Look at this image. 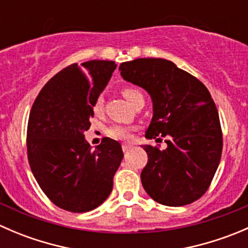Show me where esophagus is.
Instances as JSON below:
<instances>
[{
  "instance_id": "esophagus-1",
  "label": "esophagus",
  "mask_w": 248,
  "mask_h": 248,
  "mask_svg": "<svg viewBox=\"0 0 248 248\" xmlns=\"http://www.w3.org/2000/svg\"><path fill=\"white\" fill-rule=\"evenodd\" d=\"M129 149H132V145L131 144H124V145H122V150H124V152L128 151Z\"/></svg>"
}]
</instances>
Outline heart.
<instances>
[{
    "label": "heart",
    "instance_id": "obj_1",
    "mask_svg": "<svg viewBox=\"0 0 248 248\" xmlns=\"http://www.w3.org/2000/svg\"><path fill=\"white\" fill-rule=\"evenodd\" d=\"M122 94H124V98L129 102V103H133L134 99L137 97L142 96L141 92L139 91L138 89L132 86H126L122 89ZM92 111H93L94 115H101L104 110V98L102 94L97 96L96 98L93 99L91 104ZM134 128L128 126H124V124H112L110 126L108 129H107V136L109 138L114 140H120V141H127V140H131L132 138V132H133Z\"/></svg>",
    "mask_w": 248,
    "mask_h": 248
}]
</instances>
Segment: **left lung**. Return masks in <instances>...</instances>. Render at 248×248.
<instances>
[{"instance_id": "1", "label": "left lung", "mask_w": 248, "mask_h": 248, "mask_svg": "<svg viewBox=\"0 0 248 248\" xmlns=\"http://www.w3.org/2000/svg\"><path fill=\"white\" fill-rule=\"evenodd\" d=\"M119 69L124 80L146 90L154 102L145 137L167 138L166 150L159 145L142 146L149 158L140 175L144 189L167 206L198 201L211 185L223 147L218 111L209 90L164 59H137Z\"/></svg>"}]
</instances>
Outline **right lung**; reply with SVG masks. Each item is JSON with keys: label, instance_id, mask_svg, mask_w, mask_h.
Returning a JSON list of instances; mask_svg holds the SVG:
<instances>
[{"label": "right lung", "instance_id": "1", "mask_svg": "<svg viewBox=\"0 0 248 248\" xmlns=\"http://www.w3.org/2000/svg\"><path fill=\"white\" fill-rule=\"evenodd\" d=\"M116 68L114 61L73 63L55 74L37 96L27 124V158L42 191L71 212L96 209L109 197L124 158L121 145L107 138L92 151L84 138L91 104Z\"/></svg>", "mask_w": 248, "mask_h": 248}]
</instances>
